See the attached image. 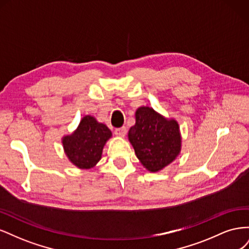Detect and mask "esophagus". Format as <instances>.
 I'll list each match as a JSON object with an SVG mask.
<instances>
[{"mask_svg": "<svg viewBox=\"0 0 249 249\" xmlns=\"http://www.w3.org/2000/svg\"><path fill=\"white\" fill-rule=\"evenodd\" d=\"M115 135L118 137H124L125 134H126V127L123 126V127H119V129L115 130Z\"/></svg>", "mask_w": 249, "mask_h": 249, "instance_id": "esophagus-1", "label": "esophagus"}]
</instances>
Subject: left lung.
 <instances>
[{
  "label": "left lung",
  "instance_id": "1",
  "mask_svg": "<svg viewBox=\"0 0 249 249\" xmlns=\"http://www.w3.org/2000/svg\"><path fill=\"white\" fill-rule=\"evenodd\" d=\"M135 118L136 123L127 134L135 154L148 171H160L175 161L182 149L178 124L150 107L138 108Z\"/></svg>",
  "mask_w": 249,
  "mask_h": 249
}]
</instances>
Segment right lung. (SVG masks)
<instances>
[{
  "label": "right lung",
  "instance_id": "add662e5",
  "mask_svg": "<svg viewBox=\"0 0 249 249\" xmlns=\"http://www.w3.org/2000/svg\"><path fill=\"white\" fill-rule=\"evenodd\" d=\"M111 137L112 132L106 124L86 115L76 130L62 138L63 150L74 166L90 169L101 160L103 148Z\"/></svg>",
  "mask_w": 249,
  "mask_h": 249
}]
</instances>
